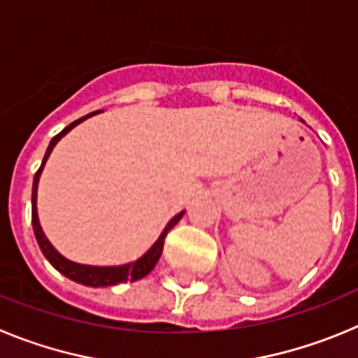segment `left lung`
<instances>
[{"instance_id": "1", "label": "left lung", "mask_w": 358, "mask_h": 358, "mask_svg": "<svg viewBox=\"0 0 358 358\" xmlns=\"http://www.w3.org/2000/svg\"><path fill=\"white\" fill-rule=\"evenodd\" d=\"M301 122H303V120H301Z\"/></svg>"}]
</instances>
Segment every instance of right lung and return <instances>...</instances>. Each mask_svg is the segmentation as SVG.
I'll list each match as a JSON object with an SVG mask.
<instances>
[{
    "instance_id": "obj_1",
    "label": "right lung",
    "mask_w": 358,
    "mask_h": 358,
    "mask_svg": "<svg viewBox=\"0 0 358 358\" xmlns=\"http://www.w3.org/2000/svg\"><path fill=\"white\" fill-rule=\"evenodd\" d=\"M94 113H100V110H94ZM94 113H91V115H87V116H82V118L77 120V122L69 123L64 131L59 132V134H57L55 138L50 141L48 150H46L43 163H41V169L37 170L36 176H34V186H31V226H34V233H36V238H37V243H39L41 251H43V255L46 256V260H48L50 264H52L53 267L59 271V273L64 274V276L69 278V280L77 281V283H82V285L109 287V285H118V283H123V281L141 280V278L147 276L152 268L156 267L161 252H163L164 236H166V233H169V231L172 229V227L176 226L179 220H181L182 215H185V211L177 213L176 217H173L172 220L166 224V227H164V231L161 233L159 238L156 240V243H154V245H152V248L148 249L143 256H141L140 260L131 262V264H125V265H118V267H94V265L75 264V262L64 258L61 252L53 248L52 243L48 242V238L44 236L43 227H41V224H39V217H37V185H39V176L44 169V163H46V159H48L50 154H52L53 147L57 145V141L61 140L64 134H68V132L71 131L75 125H78V123L84 122L85 118L93 116Z\"/></svg>"
}]
</instances>
